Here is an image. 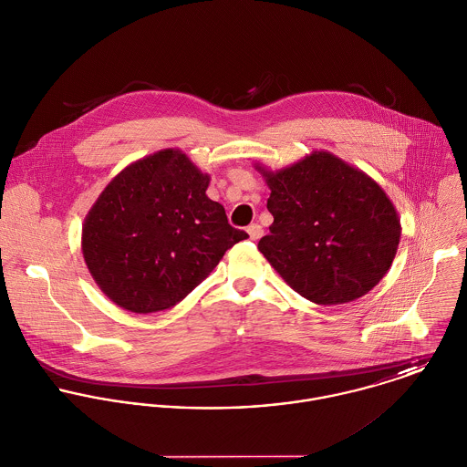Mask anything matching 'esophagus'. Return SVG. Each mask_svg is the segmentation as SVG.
Masks as SVG:
<instances>
[{
  "label": "esophagus",
  "mask_w": 467,
  "mask_h": 467,
  "mask_svg": "<svg viewBox=\"0 0 467 467\" xmlns=\"http://www.w3.org/2000/svg\"><path fill=\"white\" fill-rule=\"evenodd\" d=\"M246 232H248V235H250V239H252V241H259V239L265 235V230H263V226H261V224H257V223L250 224Z\"/></svg>",
  "instance_id": "34e87169"
}]
</instances>
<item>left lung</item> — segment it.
<instances>
[{
  "instance_id": "obj_1",
  "label": "left lung",
  "mask_w": 467,
  "mask_h": 467,
  "mask_svg": "<svg viewBox=\"0 0 467 467\" xmlns=\"http://www.w3.org/2000/svg\"><path fill=\"white\" fill-rule=\"evenodd\" d=\"M273 215L259 252L304 298L337 306L367 295L392 266L400 221L387 192L327 150L269 171Z\"/></svg>"
}]
</instances>
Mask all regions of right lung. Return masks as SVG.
Masks as SVG:
<instances>
[{
    "instance_id": "1",
    "label": "right lung",
    "mask_w": 467,
    "mask_h": 467,
    "mask_svg": "<svg viewBox=\"0 0 467 467\" xmlns=\"http://www.w3.org/2000/svg\"><path fill=\"white\" fill-rule=\"evenodd\" d=\"M208 183L183 150L163 149L106 185L84 219L80 244L111 302L140 315L169 309L248 237L206 196Z\"/></svg>"
}]
</instances>
